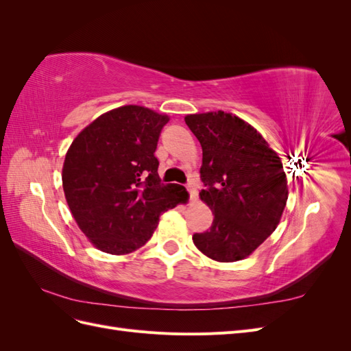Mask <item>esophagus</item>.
Wrapping results in <instances>:
<instances>
[{"label":"esophagus","mask_w":351,"mask_h":351,"mask_svg":"<svg viewBox=\"0 0 351 351\" xmlns=\"http://www.w3.org/2000/svg\"><path fill=\"white\" fill-rule=\"evenodd\" d=\"M186 189H187V192L190 195V199H196V189H195V184L192 182H189L186 184Z\"/></svg>","instance_id":"obj_1"}]
</instances>
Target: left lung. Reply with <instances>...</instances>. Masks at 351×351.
<instances>
[{"label": "left lung", "instance_id": "8db88e82", "mask_svg": "<svg viewBox=\"0 0 351 351\" xmlns=\"http://www.w3.org/2000/svg\"><path fill=\"white\" fill-rule=\"evenodd\" d=\"M202 146L200 197L214 214L193 243L218 262L241 261L277 228L289 197L278 155L256 129L224 111L184 119Z\"/></svg>", "mask_w": 351, "mask_h": 351}]
</instances>
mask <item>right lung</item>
Here are the masks:
<instances>
[{
    "mask_svg": "<svg viewBox=\"0 0 351 351\" xmlns=\"http://www.w3.org/2000/svg\"><path fill=\"white\" fill-rule=\"evenodd\" d=\"M168 117L125 105L98 117L73 141L62 189L79 228L99 250L125 254L149 240L161 214L186 196L158 176L156 145Z\"/></svg>",
    "mask_w": 351,
    "mask_h": 351,
    "instance_id": "obj_1",
    "label": "right lung"
}]
</instances>
